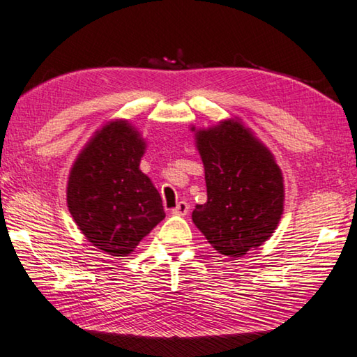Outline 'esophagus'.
<instances>
[{"label":"esophagus","mask_w":357,"mask_h":357,"mask_svg":"<svg viewBox=\"0 0 357 357\" xmlns=\"http://www.w3.org/2000/svg\"><path fill=\"white\" fill-rule=\"evenodd\" d=\"M189 209H190L189 203L179 202V203L176 204V208H174V209L172 211V214H174V215H185L187 213H189Z\"/></svg>","instance_id":"esophagus-1"}]
</instances>
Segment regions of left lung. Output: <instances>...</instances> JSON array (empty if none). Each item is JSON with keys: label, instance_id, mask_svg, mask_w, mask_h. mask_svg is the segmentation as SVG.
Segmentation results:
<instances>
[{"label": "left lung", "instance_id": "left-lung-1", "mask_svg": "<svg viewBox=\"0 0 357 357\" xmlns=\"http://www.w3.org/2000/svg\"><path fill=\"white\" fill-rule=\"evenodd\" d=\"M208 202L192 213L195 227L222 255L244 257L279 225L285 202L280 167L239 118L195 129Z\"/></svg>", "mask_w": 357, "mask_h": 357}]
</instances>
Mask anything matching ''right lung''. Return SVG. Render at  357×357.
<instances>
[{"instance_id":"right-lung-1","label":"right lung","mask_w":357,"mask_h":357,"mask_svg":"<svg viewBox=\"0 0 357 357\" xmlns=\"http://www.w3.org/2000/svg\"><path fill=\"white\" fill-rule=\"evenodd\" d=\"M146 142L128 119L108 121L77 155L68 179V208L89 243L128 257L164 220L160 193L140 170Z\"/></svg>"}]
</instances>
